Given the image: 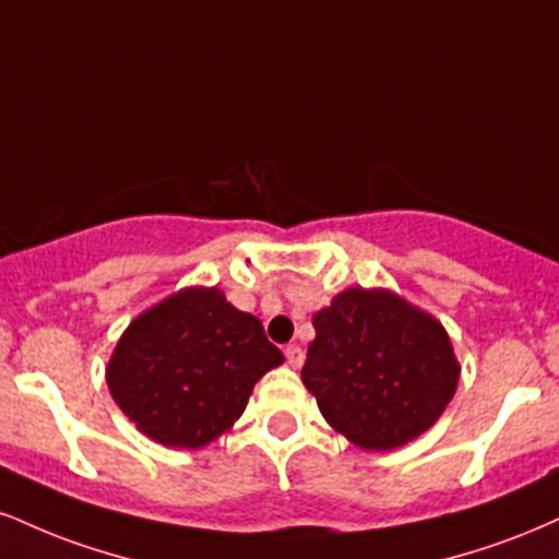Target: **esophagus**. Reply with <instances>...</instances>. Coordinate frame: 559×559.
<instances>
[{
	"label": "esophagus",
	"instance_id": "esophagus-1",
	"mask_svg": "<svg viewBox=\"0 0 559 559\" xmlns=\"http://www.w3.org/2000/svg\"><path fill=\"white\" fill-rule=\"evenodd\" d=\"M286 361H288V367H294V369H299L301 367V361H305V352H301V346H297V344H292V346H286Z\"/></svg>",
	"mask_w": 559,
	"mask_h": 559
}]
</instances>
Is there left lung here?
Segmentation results:
<instances>
[{
    "label": "left lung",
    "mask_w": 559,
    "mask_h": 559,
    "mask_svg": "<svg viewBox=\"0 0 559 559\" xmlns=\"http://www.w3.org/2000/svg\"><path fill=\"white\" fill-rule=\"evenodd\" d=\"M301 382L335 432L361 450L425 435L459 388L442 322L390 288L348 286L312 314Z\"/></svg>",
    "instance_id": "8db88e82"
}]
</instances>
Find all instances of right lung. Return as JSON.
<instances>
[{"mask_svg": "<svg viewBox=\"0 0 559 559\" xmlns=\"http://www.w3.org/2000/svg\"><path fill=\"white\" fill-rule=\"evenodd\" d=\"M284 365L262 322L218 286H185L140 312L114 346L106 385L134 427L200 450L245 414L254 382Z\"/></svg>", "mask_w": 559, "mask_h": 559, "instance_id": "right-lung-1", "label": "right lung"}]
</instances>
